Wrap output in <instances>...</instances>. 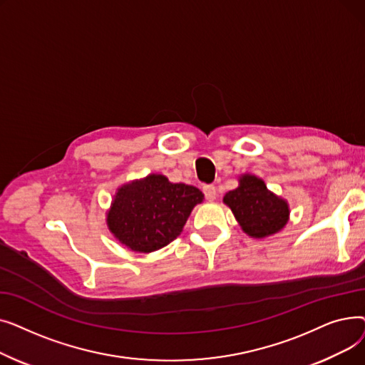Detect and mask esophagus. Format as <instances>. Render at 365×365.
<instances>
[{
	"instance_id": "obj_1",
	"label": "esophagus",
	"mask_w": 365,
	"mask_h": 365,
	"mask_svg": "<svg viewBox=\"0 0 365 365\" xmlns=\"http://www.w3.org/2000/svg\"><path fill=\"white\" fill-rule=\"evenodd\" d=\"M202 190H204V195H205V198H207L208 201H215V200H216V197H217V189H216L215 185H205V186L202 187Z\"/></svg>"
}]
</instances>
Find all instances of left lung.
Returning <instances> with one entry per match:
<instances>
[{"mask_svg": "<svg viewBox=\"0 0 365 365\" xmlns=\"http://www.w3.org/2000/svg\"><path fill=\"white\" fill-rule=\"evenodd\" d=\"M223 202L232 210L242 231L252 238L279 232L289 222L290 208L255 175H242L237 189L229 190Z\"/></svg>", "mask_w": 365, "mask_h": 365, "instance_id": "1", "label": "left lung"}]
</instances>
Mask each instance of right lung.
Returning <instances> with one entry per match:
<instances>
[{
	"instance_id": "1",
	"label": "right lung",
	"mask_w": 365,
	"mask_h": 365,
	"mask_svg": "<svg viewBox=\"0 0 365 365\" xmlns=\"http://www.w3.org/2000/svg\"><path fill=\"white\" fill-rule=\"evenodd\" d=\"M204 194L195 186L171 183L163 175L133 180L113 197L106 223L112 235L138 253H150L176 240Z\"/></svg>"
}]
</instances>
